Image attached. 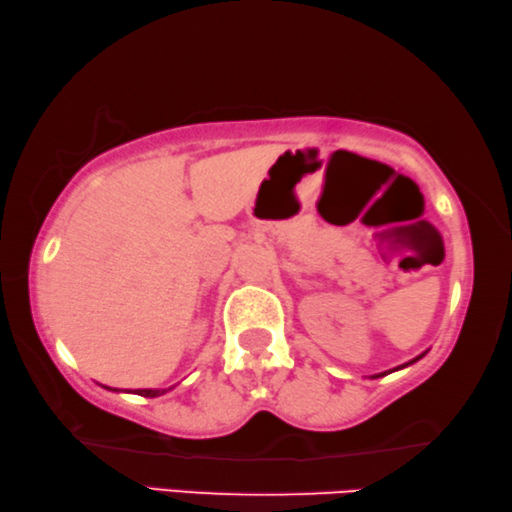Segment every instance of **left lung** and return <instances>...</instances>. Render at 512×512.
Masks as SVG:
<instances>
[{
	"label": "left lung",
	"instance_id": "8db88e82",
	"mask_svg": "<svg viewBox=\"0 0 512 512\" xmlns=\"http://www.w3.org/2000/svg\"><path fill=\"white\" fill-rule=\"evenodd\" d=\"M420 358H422V356H417L415 360H420ZM415 360H410V363H415ZM410 363H406V365H410ZM406 365H401V367H406ZM401 367H397V370H401ZM383 374H385V372H383ZM379 376H381V374H379ZM374 379H376V376H374Z\"/></svg>",
	"mask_w": 512,
	"mask_h": 512
}]
</instances>
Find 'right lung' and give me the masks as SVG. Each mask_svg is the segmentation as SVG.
<instances>
[{
	"instance_id": "obj_1",
	"label": "right lung",
	"mask_w": 512,
	"mask_h": 512,
	"mask_svg": "<svg viewBox=\"0 0 512 512\" xmlns=\"http://www.w3.org/2000/svg\"><path fill=\"white\" fill-rule=\"evenodd\" d=\"M163 392H167V390H136V395H140V397H158V395H163Z\"/></svg>"
}]
</instances>
